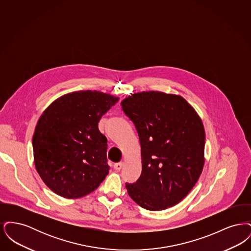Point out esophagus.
I'll return each instance as SVG.
<instances>
[{
  "label": "esophagus",
  "mask_w": 251,
  "mask_h": 251,
  "mask_svg": "<svg viewBox=\"0 0 251 251\" xmlns=\"http://www.w3.org/2000/svg\"><path fill=\"white\" fill-rule=\"evenodd\" d=\"M123 165H124V163L123 162H120V163H117V164H115L114 165V168L116 169V170H120L122 167H123Z\"/></svg>",
  "instance_id": "1"
}]
</instances>
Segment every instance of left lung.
Wrapping results in <instances>:
<instances>
[{
    "label": "left lung",
    "mask_w": 251,
    "mask_h": 251,
    "mask_svg": "<svg viewBox=\"0 0 251 251\" xmlns=\"http://www.w3.org/2000/svg\"><path fill=\"white\" fill-rule=\"evenodd\" d=\"M120 104L141 146L142 172L134 183H126L129 196L150 211L176 205L202 172V121L182 97L159 91L135 93Z\"/></svg>",
    "instance_id": "1"
}]
</instances>
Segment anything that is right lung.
<instances>
[{"label":"right lung","mask_w":251,"mask_h":251,"mask_svg":"<svg viewBox=\"0 0 251 251\" xmlns=\"http://www.w3.org/2000/svg\"><path fill=\"white\" fill-rule=\"evenodd\" d=\"M119 98L78 91L55 100L37 121L33 135L36 171L49 188L67 199L94 191L109 171L107 138L99 121Z\"/></svg>","instance_id":"1"}]
</instances>
